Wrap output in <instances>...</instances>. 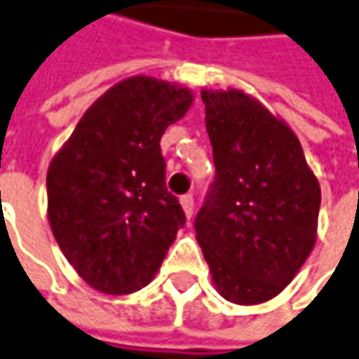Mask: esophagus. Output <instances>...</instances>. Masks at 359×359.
I'll use <instances>...</instances> for the list:
<instances>
[{
	"label": "esophagus",
	"instance_id": "1",
	"mask_svg": "<svg viewBox=\"0 0 359 359\" xmlns=\"http://www.w3.org/2000/svg\"><path fill=\"white\" fill-rule=\"evenodd\" d=\"M180 205H182V209H184V215L191 219L193 213H195V199H193V195H182V197H180Z\"/></svg>",
	"mask_w": 359,
	"mask_h": 359
}]
</instances>
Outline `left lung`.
Here are the masks:
<instances>
[{
    "instance_id": "8db88e82",
    "label": "left lung",
    "mask_w": 359,
    "mask_h": 359,
    "mask_svg": "<svg viewBox=\"0 0 359 359\" xmlns=\"http://www.w3.org/2000/svg\"><path fill=\"white\" fill-rule=\"evenodd\" d=\"M215 179L195 219L223 299L258 305L285 288L317 240L321 189L294 132L238 89L203 91Z\"/></svg>"
}]
</instances>
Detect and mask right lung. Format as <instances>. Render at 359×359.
Wrapping results in <instances>:
<instances>
[{
  "label": "right lung",
  "instance_id": "1",
  "mask_svg": "<svg viewBox=\"0 0 359 359\" xmlns=\"http://www.w3.org/2000/svg\"><path fill=\"white\" fill-rule=\"evenodd\" d=\"M189 89L132 76L97 99L48 166V222L76 274L130 294L156 274L184 225L166 191L164 130L189 111Z\"/></svg>",
  "mask_w": 359,
  "mask_h": 359
}]
</instances>
